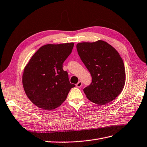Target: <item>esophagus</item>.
Returning a JSON list of instances; mask_svg holds the SVG:
<instances>
[{"label":"esophagus","instance_id":"obj_1","mask_svg":"<svg viewBox=\"0 0 147 147\" xmlns=\"http://www.w3.org/2000/svg\"><path fill=\"white\" fill-rule=\"evenodd\" d=\"M76 86H77V87H78V88H80L82 86V82H78L77 84H76Z\"/></svg>","mask_w":147,"mask_h":147}]
</instances>
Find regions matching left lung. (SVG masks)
<instances>
[{
	"instance_id": "1",
	"label": "left lung",
	"mask_w": 147,
	"mask_h": 147,
	"mask_svg": "<svg viewBox=\"0 0 147 147\" xmlns=\"http://www.w3.org/2000/svg\"><path fill=\"white\" fill-rule=\"evenodd\" d=\"M79 56L90 72L92 82L83 91L87 98L97 105L113 100L121 92L126 72L118 52L103 40L77 45Z\"/></svg>"
}]
</instances>
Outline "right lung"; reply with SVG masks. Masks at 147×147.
<instances>
[{
  "mask_svg": "<svg viewBox=\"0 0 147 147\" xmlns=\"http://www.w3.org/2000/svg\"><path fill=\"white\" fill-rule=\"evenodd\" d=\"M74 43L47 44L40 48L26 65L23 85L30 100L38 107L51 110L65 100L70 89L63 64L72 53Z\"/></svg>",
  "mask_w": 147,
  "mask_h": 147,
  "instance_id": "add662e5",
  "label": "right lung"
}]
</instances>
